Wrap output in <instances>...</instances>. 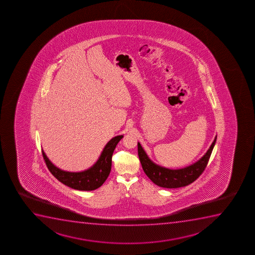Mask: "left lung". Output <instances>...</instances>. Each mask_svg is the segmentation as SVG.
Masks as SVG:
<instances>
[{"mask_svg":"<svg viewBox=\"0 0 255 255\" xmlns=\"http://www.w3.org/2000/svg\"><path fill=\"white\" fill-rule=\"evenodd\" d=\"M216 140L217 135L207 153L201 159L189 166L180 169H169L157 165L152 159H150L139 141L137 142L138 156L144 172L153 183L162 188L177 189L189 185L201 176L208 163L211 153L215 146Z\"/></svg>","mask_w":255,"mask_h":255,"instance_id":"1","label":"left lung"}]
</instances>
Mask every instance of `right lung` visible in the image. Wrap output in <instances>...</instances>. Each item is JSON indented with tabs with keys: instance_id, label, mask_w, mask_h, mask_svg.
Wrapping results in <instances>:
<instances>
[{
	"instance_id": "obj_1",
	"label": "right lung",
	"mask_w": 255,
	"mask_h": 255,
	"mask_svg": "<svg viewBox=\"0 0 255 255\" xmlns=\"http://www.w3.org/2000/svg\"><path fill=\"white\" fill-rule=\"evenodd\" d=\"M124 135H117L112 138L102 150L101 155L92 166L81 171H67L54 165L48 156L42 149V156L46 165L54 177L60 183H63L71 189L91 191L98 189L104 183L111 171L112 155L119 141L123 138Z\"/></svg>"
}]
</instances>
